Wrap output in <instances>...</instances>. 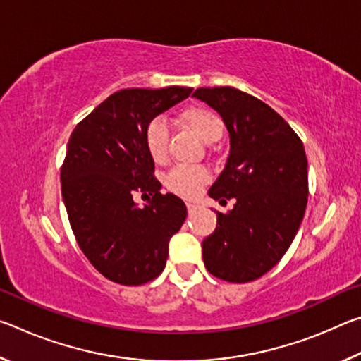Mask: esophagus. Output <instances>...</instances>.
Wrapping results in <instances>:
<instances>
[{
  "label": "esophagus",
  "instance_id": "1",
  "mask_svg": "<svg viewBox=\"0 0 361 361\" xmlns=\"http://www.w3.org/2000/svg\"><path fill=\"white\" fill-rule=\"evenodd\" d=\"M199 207H200V205H199L197 202H192V200H188V202H186V209H188L189 215H191V213H194L195 210H197Z\"/></svg>",
  "mask_w": 361,
  "mask_h": 361
}]
</instances>
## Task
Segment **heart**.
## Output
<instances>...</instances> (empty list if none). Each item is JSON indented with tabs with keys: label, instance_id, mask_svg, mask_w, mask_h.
<instances>
[{
	"label": "heart",
	"instance_id": "heart-1",
	"mask_svg": "<svg viewBox=\"0 0 361 361\" xmlns=\"http://www.w3.org/2000/svg\"><path fill=\"white\" fill-rule=\"evenodd\" d=\"M180 121L189 130H192L202 142L215 143L223 137L224 124L219 116L204 106L188 108L180 114ZM170 132L166 122L162 119H152L145 129V146L148 154L157 164L166 162L169 152ZM209 170L199 166L189 167L180 166L169 172L166 178V186L181 197H194L200 189L209 181Z\"/></svg>",
	"mask_w": 361,
	"mask_h": 361
}]
</instances>
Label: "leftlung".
Segmentation results:
<instances>
[{"label":"left lung","mask_w":361,"mask_h":361,"mask_svg":"<svg viewBox=\"0 0 361 361\" xmlns=\"http://www.w3.org/2000/svg\"><path fill=\"white\" fill-rule=\"evenodd\" d=\"M223 118L231 151L224 170L209 189L229 213L202 242L212 276L245 283L282 259L307 205V157L301 138L264 102L234 87H199L192 94Z\"/></svg>","instance_id":"obj_1"}]
</instances>
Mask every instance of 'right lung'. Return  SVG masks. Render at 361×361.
<instances>
[{"label":"right lung","mask_w":361,"mask_h":361,"mask_svg":"<svg viewBox=\"0 0 361 361\" xmlns=\"http://www.w3.org/2000/svg\"><path fill=\"white\" fill-rule=\"evenodd\" d=\"M192 92L191 87L124 89L109 95L75 127L60 181L79 248L102 276L143 285L166 267L170 237L186 219V205L161 194L145 129ZM149 193L138 207L133 195Z\"/></svg>","instance_id":"1"}]
</instances>
